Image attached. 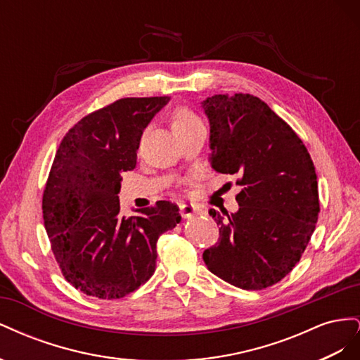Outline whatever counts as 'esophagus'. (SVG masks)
Returning a JSON list of instances; mask_svg holds the SVG:
<instances>
[{
    "label": "esophagus",
    "mask_w": 360,
    "mask_h": 360,
    "mask_svg": "<svg viewBox=\"0 0 360 360\" xmlns=\"http://www.w3.org/2000/svg\"><path fill=\"white\" fill-rule=\"evenodd\" d=\"M181 214L184 216V217H192V216H195V214H198L200 213V209L198 207H195L193 204H188V202H184V204H181Z\"/></svg>",
    "instance_id": "obj_1"
}]
</instances>
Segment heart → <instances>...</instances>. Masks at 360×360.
Masks as SVG:
<instances>
[{
    "instance_id": "b5f03b06",
    "label": "heart",
    "mask_w": 360,
    "mask_h": 360,
    "mask_svg": "<svg viewBox=\"0 0 360 360\" xmlns=\"http://www.w3.org/2000/svg\"><path fill=\"white\" fill-rule=\"evenodd\" d=\"M198 124H202L201 118L186 106H179L171 114V127L177 136L184 135Z\"/></svg>"
}]
</instances>
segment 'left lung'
<instances>
[{
    "instance_id": "left-lung-1",
    "label": "left lung",
    "mask_w": 360,
    "mask_h": 360,
    "mask_svg": "<svg viewBox=\"0 0 360 360\" xmlns=\"http://www.w3.org/2000/svg\"><path fill=\"white\" fill-rule=\"evenodd\" d=\"M202 108L210 122L212 168L234 174L242 186L236 213L209 212L221 228L204 263L234 287L267 288L299 263L315 230V167L296 132L258 97L214 94Z\"/></svg>"
}]
</instances>
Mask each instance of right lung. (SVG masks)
<instances>
[{
  "label": "right lung",
  "instance_id": "right-lung-1",
  "mask_svg": "<svg viewBox=\"0 0 360 360\" xmlns=\"http://www.w3.org/2000/svg\"><path fill=\"white\" fill-rule=\"evenodd\" d=\"M168 102L115 101L79 120L53 158L43 221L63 276L86 296L111 300L138 290L156 270L158 238L181 219L171 201L120 214V174L136 167L144 129Z\"/></svg>",
  "mask_w": 360,
  "mask_h": 360
}]
</instances>
